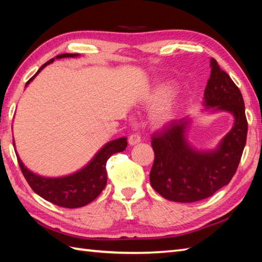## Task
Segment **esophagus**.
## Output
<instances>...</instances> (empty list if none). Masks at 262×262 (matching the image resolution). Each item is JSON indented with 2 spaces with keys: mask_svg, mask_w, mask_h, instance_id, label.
Listing matches in <instances>:
<instances>
[{
  "mask_svg": "<svg viewBox=\"0 0 262 262\" xmlns=\"http://www.w3.org/2000/svg\"><path fill=\"white\" fill-rule=\"evenodd\" d=\"M141 142V136L138 134H133L129 137H128V143H129V145H136Z\"/></svg>",
  "mask_w": 262,
  "mask_h": 262,
  "instance_id": "esophagus-1",
  "label": "esophagus"
}]
</instances>
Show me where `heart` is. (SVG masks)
<instances>
[{"instance_id": "b5f03b06", "label": "heart", "mask_w": 262, "mask_h": 262, "mask_svg": "<svg viewBox=\"0 0 262 262\" xmlns=\"http://www.w3.org/2000/svg\"><path fill=\"white\" fill-rule=\"evenodd\" d=\"M172 84L170 82H162L155 85L151 91H149L145 97V102L147 104H156L159 102V105H155L153 110L151 111L149 118L155 126L162 127L170 124L171 121H173L178 108H179V101H178V97L176 94H171L170 97L167 98L172 91ZM167 99H165V98ZM164 98V100L163 99ZM164 101L162 102V100Z\"/></svg>"}]
</instances>
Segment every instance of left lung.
Here are the masks:
<instances>
[{"mask_svg":"<svg viewBox=\"0 0 262 262\" xmlns=\"http://www.w3.org/2000/svg\"><path fill=\"white\" fill-rule=\"evenodd\" d=\"M210 77L204 105L211 111H227L234 117L232 129L214 149L199 151L190 145L187 132L190 119L171 121L152 136L155 159L149 181L168 200L193 203L208 198L234 176L247 142L248 121L244 101L235 83L210 58Z\"/></svg>","mask_w":262,"mask_h":262,"instance_id":"obj_1","label":"left lung"}]
</instances>
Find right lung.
<instances>
[{
	"instance_id": "obj_1",
	"label": "right lung",
	"mask_w": 262,
	"mask_h": 262,
	"mask_svg": "<svg viewBox=\"0 0 262 262\" xmlns=\"http://www.w3.org/2000/svg\"><path fill=\"white\" fill-rule=\"evenodd\" d=\"M79 54H60L57 55L56 59L64 57H77ZM55 58L48 60L46 64H43L37 73L26 83V86L35 79L45 66L53 63ZM14 145V142H13ZM127 147V138L120 137L117 140L108 142L103 147L100 148V151L94 155L93 159L85 166H83L79 171L74 173L57 177V178H48L33 173L32 171L25 166L20 160L19 155L18 162L20 169L24 173L27 182L29 183L31 189L39 196L46 199L47 202H51L60 207L65 208H79L83 207L88 204H90L96 199L107 185V164L108 159L111 155L118 152L125 151Z\"/></svg>"
}]
</instances>
